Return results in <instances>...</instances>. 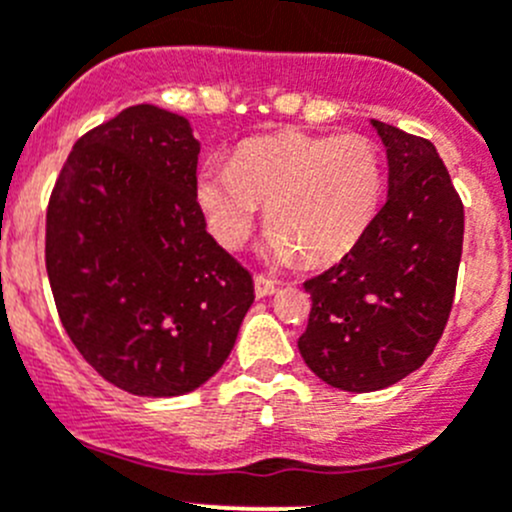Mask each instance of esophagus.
<instances>
[{
    "label": "esophagus",
    "instance_id": "1",
    "mask_svg": "<svg viewBox=\"0 0 512 512\" xmlns=\"http://www.w3.org/2000/svg\"><path fill=\"white\" fill-rule=\"evenodd\" d=\"M275 290H277L275 280H270V277H262V275L255 277V295L257 297H267V295H272Z\"/></svg>",
    "mask_w": 512,
    "mask_h": 512
}]
</instances>
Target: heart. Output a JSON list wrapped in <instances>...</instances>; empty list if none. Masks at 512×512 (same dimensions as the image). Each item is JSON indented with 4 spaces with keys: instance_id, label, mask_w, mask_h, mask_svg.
Here are the masks:
<instances>
[{
    "instance_id": "heart-1",
    "label": "heart",
    "mask_w": 512,
    "mask_h": 512,
    "mask_svg": "<svg viewBox=\"0 0 512 512\" xmlns=\"http://www.w3.org/2000/svg\"><path fill=\"white\" fill-rule=\"evenodd\" d=\"M382 195L380 152L362 135H285L245 142L230 167L205 165L197 202L210 232L240 247L267 207V247L277 262L337 260L362 237Z\"/></svg>"
}]
</instances>
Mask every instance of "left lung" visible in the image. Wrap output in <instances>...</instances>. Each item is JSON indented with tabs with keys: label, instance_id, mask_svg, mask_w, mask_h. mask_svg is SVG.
Listing matches in <instances>:
<instances>
[{
	"label": "left lung",
	"instance_id": "obj_1",
	"mask_svg": "<svg viewBox=\"0 0 512 512\" xmlns=\"http://www.w3.org/2000/svg\"><path fill=\"white\" fill-rule=\"evenodd\" d=\"M388 155V200L352 250L305 282L302 360L322 382L375 393L418 370L453 307L463 202L430 140L370 119Z\"/></svg>",
	"mask_w": 512,
	"mask_h": 512
}]
</instances>
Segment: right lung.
<instances>
[{
  "mask_svg": "<svg viewBox=\"0 0 512 512\" xmlns=\"http://www.w3.org/2000/svg\"><path fill=\"white\" fill-rule=\"evenodd\" d=\"M197 155L185 117L135 104L79 137L49 197L59 320L104 380L142 398L205 385L255 300L250 272L207 232Z\"/></svg>",
  "mask_w": 512,
  "mask_h": 512,
  "instance_id": "right-lung-1",
  "label": "right lung"
}]
</instances>
